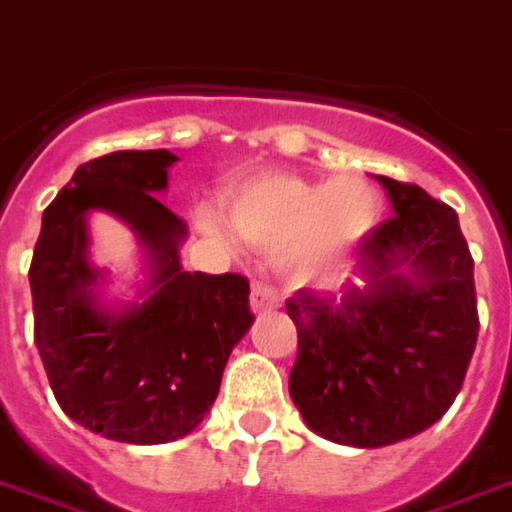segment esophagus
I'll return each instance as SVG.
<instances>
[{
    "label": "esophagus",
    "mask_w": 512,
    "mask_h": 512,
    "mask_svg": "<svg viewBox=\"0 0 512 512\" xmlns=\"http://www.w3.org/2000/svg\"><path fill=\"white\" fill-rule=\"evenodd\" d=\"M249 304H252V312L274 310L277 307V290L271 288V285L257 282L255 288H252V296H249Z\"/></svg>",
    "instance_id": "obj_1"
}]
</instances>
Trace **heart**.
Returning a JSON list of instances; mask_svg holds the SVG:
<instances>
[{"instance_id": "1", "label": "heart", "mask_w": 512, "mask_h": 512, "mask_svg": "<svg viewBox=\"0 0 512 512\" xmlns=\"http://www.w3.org/2000/svg\"><path fill=\"white\" fill-rule=\"evenodd\" d=\"M230 219L238 235L263 252L279 255L293 246V271L315 279L373 233L381 219V197L365 178L301 180L263 175L230 194ZM205 233H216L211 213H200Z\"/></svg>"}]
</instances>
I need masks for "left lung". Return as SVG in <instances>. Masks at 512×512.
Instances as JSON below:
<instances>
[{"instance_id": "8db88e82", "label": "left lung", "mask_w": 512, "mask_h": 512, "mask_svg": "<svg viewBox=\"0 0 512 512\" xmlns=\"http://www.w3.org/2000/svg\"><path fill=\"white\" fill-rule=\"evenodd\" d=\"M395 216L359 244L365 285L285 301L299 332L290 397L318 436L376 450L444 417L477 343L474 260L450 205L376 175Z\"/></svg>"}]
</instances>
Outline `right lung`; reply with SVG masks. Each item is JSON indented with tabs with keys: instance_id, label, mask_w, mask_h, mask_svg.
I'll use <instances>...</instances> for the list:
<instances>
[{
	"instance_id": "obj_1",
	"label": "right lung",
	"mask_w": 512,
	"mask_h": 512,
	"mask_svg": "<svg viewBox=\"0 0 512 512\" xmlns=\"http://www.w3.org/2000/svg\"><path fill=\"white\" fill-rule=\"evenodd\" d=\"M169 150H117L87 161L43 211L29 285L35 345L62 411L104 439L167 444L211 411L233 348L249 332V282L180 266L189 227L156 194ZM93 210L115 215L146 255L134 302L105 299L108 272L89 260Z\"/></svg>"
}]
</instances>
